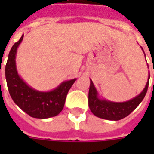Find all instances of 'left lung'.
Instances as JSON below:
<instances>
[{
    "instance_id": "left-lung-1",
    "label": "left lung",
    "mask_w": 154,
    "mask_h": 154,
    "mask_svg": "<svg viewBox=\"0 0 154 154\" xmlns=\"http://www.w3.org/2000/svg\"><path fill=\"white\" fill-rule=\"evenodd\" d=\"M141 48L143 51V48ZM149 77L150 75H149L148 82L142 92L134 98L125 102H113L100 98L92 81L91 80L88 93V105L91 111L97 117L108 120H119L128 116L143 100L149 87Z\"/></svg>"
}]
</instances>
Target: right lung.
I'll use <instances>...</instances> for the list:
<instances>
[{
	"label": "right lung",
	"mask_w": 154,
	"mask_h": 154,
	"mask_svg": "<svg viewBox=\"0 0 154 154\" xmlns=\"http://www.w3.org/2000/svg\"><path fill=\"white\" fill-rule=\"evenodd\" d=\"M23 37L24 35L12 46L5 65V78L10 95L14 102L31 117L47 119L56 116L63 109L67 92L77 79L63 82L49 91H40L29 87L20 77L15 63L17 48Z\"/></svg>",
	"instance_id": "add662e5"
}]
</instances>
